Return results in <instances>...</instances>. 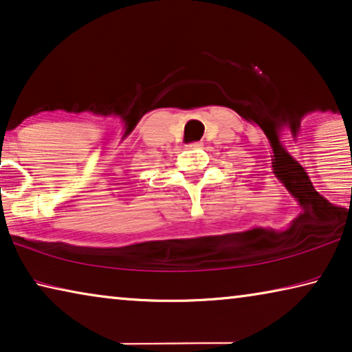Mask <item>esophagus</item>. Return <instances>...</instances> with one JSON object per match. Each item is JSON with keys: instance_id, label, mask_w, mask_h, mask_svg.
<instances>
[{"instance_id": "34e87169", "label": "esophagus", "mask_w": 352, "mask_h": 352, "mask_svg": "<svg viewBox=\"0 0 352 352\" xmlns=\"http://www.w3.org/2000/svg\"><path fill=\"white\" fill-rule=\"evenodd\" d=\"M203 146V143H199V142H193V143H188L187 144V148L188 149H198V148H201Z\"/></svg>"}]
</instances>
